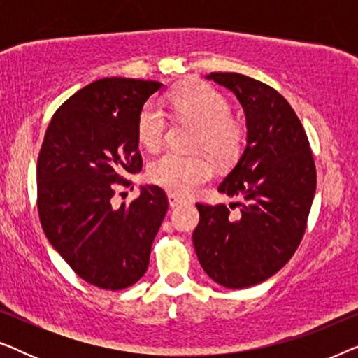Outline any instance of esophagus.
<instances>
[{"label": "esophagus", "instance_id": "esophagus-1", "mask_svg": "<svg viewBox=\"0 0 358 358\" xmlns=\"http://www.w3.org/2000/svg\"><path fill=\"white\" fill-rule=\"evenodd\" d=\"M168 203H169L171 208H174V207H178V205L182 203V199L176 197L174 194H169V195H168Z\"/></svg>", "mask_w": 358, "mask_h": 358}]
</instances>
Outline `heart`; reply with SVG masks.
I'll return each instance as SVG.
<instances>
[{
    "label": "heart",
    "instance_id": "heart-1",
    "mask_svg": "<svg viewBox=\"0 0 358 358\" xmlns=\"http://www.w3.org/2000/svg\"><path fill=\"white\" fill-rule=\"evenodd\" d=\"M171 107L180 119L199 125L195 146L205 148L213 158L229 161L239 153L243 129L229 115L231 107L222 92L205 83H189L171 97ZM168 119L156 102H148L138 115L140 143L148 150H158L163 143ZM213 164L203 155H182L168 151L155 159L148 168L151 182L161 185L174 195H192L213 176Z\"/></svg>",
    "mask_w": 358,
    "mask_h": 358
}]
</instances>
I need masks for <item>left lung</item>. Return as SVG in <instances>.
<instances>
[{
	"label": "left lung",
	"mask_w": 358,
	"mask_h": 358,
	"mask_svg": "<svg viewBox=\"0 0 358 358\" xmlns=\"http://www.w3.org/2000/svg\"><path fill=\"white\" fill-rule=\"evenodd\" d=\"M236 96L246 115V148L218 192L238 199L227 205L197 203L192 234L207 275L227 288L257 285L295 254L316 192L310 141L285 97L239 73L205 76Z\"/></svg>",
	"instance_id": "left-lung-1"
}]
</instances>
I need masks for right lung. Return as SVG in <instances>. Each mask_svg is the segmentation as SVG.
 <instances>
[{
    "label": "right lung",
    "instance_id": "obj_1",
    "mask_svg": "<svg viewBox=\"0 0 358 358\" xmlns=\"http://www.w3.org/2000/svg\"><path fill=\"white\" fill-rule=\"evenodd\" d=\"M158 81L104 78L53 114L37 159V208L45 236L91 285L122 290L145 275L151 244L168 212L158 185L112 205L125 174L141 171L138 115Z\"/></svg>",
    "mask_w": 358,
    "mask_h": 358
}]
</instances>
